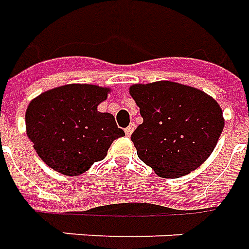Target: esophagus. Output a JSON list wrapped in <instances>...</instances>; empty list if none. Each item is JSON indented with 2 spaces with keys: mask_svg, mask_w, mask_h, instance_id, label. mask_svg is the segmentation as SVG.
<instances>
[{
  "mask_svg": "<svg viewBox=\"0 0 249 249\" xmlns=\"http://www.w3.org/2000/svg\"><path fill=\"white\" fill-rule=\"evenodd\" d=\"M134 128H135V124H134V123H131V124H130V126H128V127L124 130V133H126V135H127V137H130V135L133 134Z\"/></svg>",
  "mask_w": 249,
  "mask_h": 249,
  "instance_id": "esophagus-1",
  "label": "esophagus"
}]
</instances>
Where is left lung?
Returning a JSON list of instances; mask_svg holds the SVG:
<instances>
[{
  "label": "left lung",
  "instance_id": "left-lung-1",
  "mask_svg": "<svg viewBox=\"0 0 249 249\" xmlns=\"http://www.w3.org/2000/svg\"><path fill=\"white\" fill-rule=\"evenodd\" d=\"M128 91L143 118L131 141L157 176H186L212 154L224 128L223 111L212 96L169 80L133 84Z\"/></svg>",
  "mask_w": 249,
  "mask_h": 249
}]
</instances>
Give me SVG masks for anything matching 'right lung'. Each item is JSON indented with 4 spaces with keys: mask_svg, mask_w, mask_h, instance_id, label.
<instances>
[{
    "mask_svg": "<svg viewBox=\"0 0 249 249\" xmlns=\"http://www.w3.org/2000/svg\"><path fill=\"white\" fill-rule=\"evenodd\" d=\"M110 88L65 84L40 93L25 112L26 135L38 157L64 176H80L124 135L115 118L98 111Z\"/></svg>",
    "mask_w": 249,
    "mask_h": 249,
    "instance_id": "obj_1",
    "label": "right lung"
}]
</instances>
